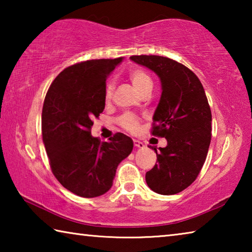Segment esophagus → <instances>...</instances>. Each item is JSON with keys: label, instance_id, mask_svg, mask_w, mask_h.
<instances>
[{"label": "esophagus", "instance_id": "34e87169", "mask_svg": "<svg viewBox=\"0 0 252 252\" xmlns=\"http://www.w3.org/2000/svg\"><path fill=\"white\" fill-rule=\"evenodd\" d=\"M133 143H134V147L136 148H144V143L139 141V140H133Z\"/></svg>", "mask_w": 252, "mask_h": 252}]
</instances>
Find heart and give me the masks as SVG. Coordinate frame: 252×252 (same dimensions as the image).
<instances>
[{"label":"heart","instance_id":"obj_1","mask_svg":"<svg viewBox=\"0 0 252 252\" xmlns=\"http://www.w3.org/2000/svg\"><path fill=\"white\" fill-rule=\"evenodd\" d=\"M129 79L131 81L132 85H133L135 90L139 93H142L144 90H147V89L152 88V80L150 78V75H149L144 70L139 69V67L132 69L129 72ZM113 90H114L113 83L112 82L106 83L105 91H104V96L106 101H109L111 97H112ZM119 122H120L121 126L125 127V129L127 131L135 132L138 130L139 122L136 120V118L131 116V114H123V116L120 118V120H119Z\"/></svg>","mask_w":252,"mask_h":252}]
</instances>
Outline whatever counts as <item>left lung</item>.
Returning <instances> with one entry per match:
<instances>
[{
  "label": "left lung",
  "instance_id": "obj_1",
  "mask_svg": "<svg viewBox=\"0 0 252 252\" xmlns=\"http://www.w3.org/2000/svg\"><path fill=\"white\" fill-rule=\"evenodd\" d=\"M161 81V97L153 114L152 135L167 139L157 163L146 173L148 187L159 194L181 192L201 171L211 141V110L201 82L192 71L159 55H132Z\"/></svg>",
  "mask_w": 252,
  "mask_h": 252
}]
</instances>
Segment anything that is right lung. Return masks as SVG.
I'll return each mask as SVG.
<instances>
[{"mask_svg": "<svg viewBox=\"0 0 252 252\" xmlns=\"http://www.w3.org/2000/svg\"><path fill=\"white\" fill-rule=\"evenodd\" d=\"M122 58L89 60L63 70L46 93L42 136L50 167L61 185L83 198L111 189L117 168L133 141L120 133L101 142L91 135L93 119L105 106V81Z\"/></svg>", "mask_w": 252, "mask_h": 252, "instance_id": "1", "label": "right lung"}]
</instances>
